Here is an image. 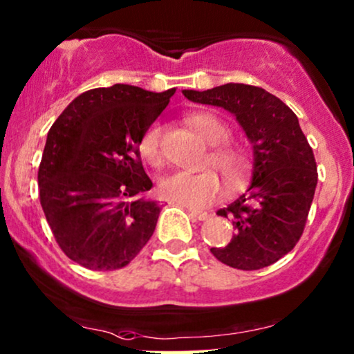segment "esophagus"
Returning <instances> with one entry per match:
<instances>
[{"label":"esophagus","mask_w":354,"mask_h":354,"mask_svg":"<svg viewBox=\"0 0 354 354\" xmlns=\"http://www.w3.org/2000/svg\"><path fill=\"white\" fill-rule=\"evenodd\" d=\"M189 215L194 218V220H198V221H205L208 218L207 212H198V210H194V208H189Z\"/></svg>","instance_id":"34e87169"}]
</instances>
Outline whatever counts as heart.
Instances as JSON below:
<instances>
[{
  "label": "heart",
  "mask_w": 354,
  "mask_h": 354,
  "mask_svg": "<svg viewBox=\"0 0 354 354\" xmlns=\"http://www.w3.org/2000/svg\"><path fill=\"white\" fill-rule=\"evenodd\" d=\"M187 123L197 131L205 142L212 146L210 154L205 159V167L220 172L228 190L243 185L251 172L252 160L248 149L239 144L226 141L230 138L228 124L208 111L192 113L190 116H187ZM139 152L152 167H160L164 164L162 128L159 123L151 124L142 134ZM159 190L162 197L172 202L189 205V207H203L218 195L220 180L212 170L197 174L174 172L160 180Z\"/></svg>",
  "instance_id": "1"
}]
</instances>
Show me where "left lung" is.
Returning a JSON list of instances; mask_svg holds the SVG:
<instances>
[{"label": "left lung", "instance_id": "left-lung-1", "mask_svg": "<svg viewBox=\"0 0 354 354\" xmlns=\"http://www.w3.org/2000/svg\"><path fill=\"white\" fill-rule=\"evenodd\" d=\"M194 103L225 108L252 146V180L241 197L216 215L236 234L212 254L230 268H268L294 250L302 236L318 180L317 162L295 113L264 88L226 84L212 90H182Z\"/></svg>", "mask_w": 354, "mask_h": 354}]
</instances>
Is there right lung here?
I'll return each instance as SVG.
<instances>
[{"label":"right lung","mask_w":354,"mask_h":354,"mask_svg":"<svg viewBox=\"0 0 354 354\" xmlns=\"http://www.w3.org/2000/svg\"><path fill=\"white\" fill-rule=\"evenodd\" d=\"M176 88L116 84L78 95L47 134L39 198L60 250L90 270L128 266L156 230L139 142Z\"/></svg>","instance_id":"1"}]
</instances>
